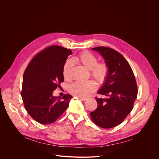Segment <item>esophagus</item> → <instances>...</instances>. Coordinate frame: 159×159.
Returning <instances> with one entry per match:
<instances>
[{"label":"esophagus","instance_id":"esophagus-1","mask_svg":"<svg viewBox=\"0 0 159 159\" xmlns=\"http://www.w3.org/2000/svg\"><path fill=\"white\" fill-rule=\"evenodd\" d=\"M78 98H79L80 100H81V101H85V100L87 99L86 98H80V97H78Z\"/></svg>","mask_w":159,"mask_h":159}]
</instances>
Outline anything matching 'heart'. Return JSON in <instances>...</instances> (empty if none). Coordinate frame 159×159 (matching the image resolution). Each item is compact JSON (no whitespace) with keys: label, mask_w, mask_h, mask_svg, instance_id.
<instances>
[{"label":"heart","mask_w":159,"mask_h":159,"mask_svg":"<svg viewBox=\"0 0 159 159\" xmlns=\"http://www.w3.org/2000/svg\"><path fill=\"white\" fill-rule=\"evenodd\" d=\"M79 62L91 72V75L98 82L103 83L109 74V66L106 62H98V57L89 52H82L79 56L72 60H67L63 65L62 74L65 80L71 78V74L74 66L73 62ZM96 89V84L93 80L76 81L69 86V91L74 96L85 98L93 93Z\"/></svg>","instance_id":"heart-1"}]
</instances>
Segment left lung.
I'll use <instances>...</instances> for the list:
<instances>
[{"label": "left lung", "instance_id": "1", "mask_svg": "<svg viewBox=\"0 0 159 159\" xmlns=\"http://www.w3.org/2000/svg\"><path fill=\"white\" fill-rule=\"evenodd\" d=\"M102 56L109 66V74L98 94L106 98H96V109L90 113L93 122L103 128L121 124L132 111L138 94V87L131 68L117 51L104 47L92 48Z\"/></svg>", "mask_w": 159, "mask_h": 159}]
</instances>
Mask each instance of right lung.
<instances>
[{"mask_svg":"<svg viewBox=\"0 0 159 159\" xmlns=\"http://www.w3.org/2000/svg\"><path fill=\"white\" fill-rule=\"evenodd\" d=\"M72 54L70 50L57 45L48 47L32 59L25 71L21 97L28 114L41 124L55 122L72 98L70 94L61 98L52 94L64 81L63 66Z\"/></svg>","mask_w":159,"mask_h":159,"instance_id":"obj_1","label":"right lung"}]
</instances>
